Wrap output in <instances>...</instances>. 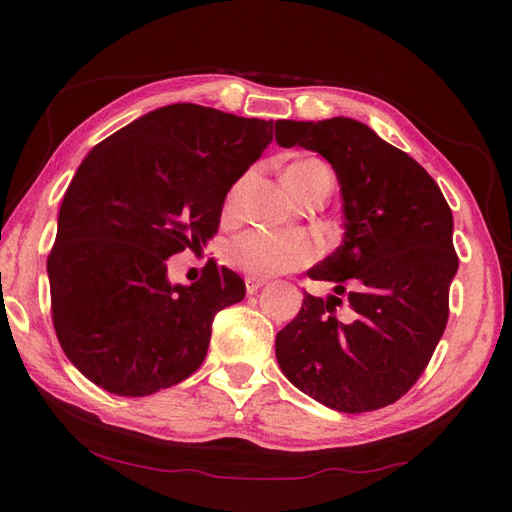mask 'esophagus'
<instances>
[{
    "label": "esophagus",
    "instance_id": "34e87169",
    "mask_svg": "<svg viewBox=\"0 0 512 512\" xmlns=\"http://www.w3.org/2000/svg\"><path fill=\"white\" fill-rule=\"evenodd\" d=\"M266 286V279L262 277H246V292L248 295H255L257 290H262Z\"/></svg>",
    "mask_w": 512,
    "mask_h": 512
}]
</instances>
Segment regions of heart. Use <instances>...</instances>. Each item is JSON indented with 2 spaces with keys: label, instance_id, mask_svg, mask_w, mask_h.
<instances>
[{
  "label": "heart",
  "instance_id": "b5f03b06",
  "mask_svg": "<svg viewBox=\"0 0 512 512\" xmlns=\"http://www.w3.org/2000/svg\"><path fill=\"white\" fill-rule=\"evenodd\" d=\"M317 160H303L290 165L284 173L286 187L295 189V178L301 169L314 165ZM242 182L226 195V215L237 211ZM321 253L319 239L306 228H284V231H268V228H248V231L233 237L226 246V262L242 270L250 277H273L284 275L312 264Z\"/></svg>",
  "mask_w": 512,
  "mask_h": 512
}]
</instances>
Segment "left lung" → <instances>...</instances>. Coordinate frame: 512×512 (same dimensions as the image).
Returning a JSON list of instances; mask_svg holds the SVG:
<instances>
[{"label": "left lung", "mask_w": 512, "mask_h": 512, "mask_svg": "<svg viewBox=\"0 0 512 512\" xmlns=\"http://www.w3.org/2000/svg\"><path fill=\"white\" fill-rule=\"evenodd\" d=\"M281 147L317 151L341 187L343 242L308 275L334 295H306L277 332L292 385L321 405L363 413L405 396L449 319L458 273L453 215L427 171L372 127L347 116L279 121ZM346 295V317L335 314Z\"/></svg>", "instance_id": "left-lung-1"}]
</instances>
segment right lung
Instances as JSON below:
<instances>
[{
    "label": "right lung",
    "mask_w": 512,
    "mask_h": 512,
    "mask_svg": "<svg viewBox=\"0 0 512 512\" xmlns=\"http://www.w3.org/2000/svg\"><path fill=\"white\" fill-rule=\"evenodd\" d=\"M277 127L173 103L85 156L63 195L48 279L54 332L94 385L149 396L202 365L213 317L242 301L246 286L215 262L193 284H171L167 262L206 246L226 193Z\"/></svg>",
    "instance_id": "right-lung-1"
}]
</instances>
